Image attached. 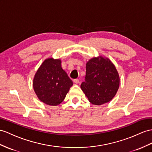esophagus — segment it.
Here are the masks:
<instances>
[{
  "label": "esophagus",
  "mask_w": 152,
  "mask_h": 152,
  "mask_svg": "<svg viewBox=\"0 0 152 152\" xmlns=\"http://www.w3.org/2000/svg\"><path fill=\"white\" fill-rule=\"evenodd\" d=\"M73 81H74V82H75V83H76V84L80 83V80H79L78 79H75V80H73Z\"/></svg>",
  "instance_id": "34e87169"
}]
</instances>
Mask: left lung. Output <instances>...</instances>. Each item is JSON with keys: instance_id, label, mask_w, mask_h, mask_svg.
<instances>
[{"instance_id": "1", "label": "left lung", "mask_w": 152, "mask_h": 152, "mask_svg": "<svg viewBox=\"0 0 152 152\" xmlns=\"http://www.w3.org/2000/svg\"><path fill=\"white\" fill-rule=\"evenodd\" d=\"M119 87V76L114 65L107 58H93L86 64L85 81L81 88L92 104L109 102Z\"/></svg>"}]
</instances>
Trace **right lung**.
Wrapping results in <instances>:
<instances>
[{
  "instance_id": "right-lung-1",
  "label": "right lung",
  "mask_w": 152,
  "mask_h": 152,
  "mask_svg": "<svg viewBox=\"0 0 152 152\" xmlns=\"http://www.w3.org/2000/svg\"><path fill=\"white\" fill-rule=\"evenodd\" d=\"M72 81L61 68V60L46 59L33 79V88L38 99L48 105L56 106L64 100Z\"/></svg>"
}]
</instances>
